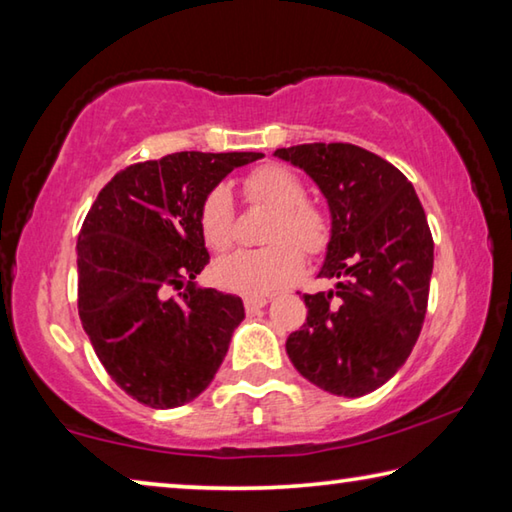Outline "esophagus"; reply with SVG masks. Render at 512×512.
I'll return each instance as SVG.
<instances>
[{"instance_id":"obj_1","label":"esophagus","mask_w":512,"mask_h":512,"mask_svg":"<svg viewBox=\"0 0 512 512\" xmlns=\"http://www.w3.org/2000/svg\"><path fill=\"white\" fill-rule=\"evenodd\" d=\"M268 302H271V298H268V296H246L244 298V307H246L248 314H255L257 309L266 307Z\"/></svg>"}]
</instances>
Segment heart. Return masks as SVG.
Listing matches in <instances>:
<instances>
[{"label": "heart", "instance_id": "heart-1", "mask_svg": "<svg viewBox=\"0 0 512 512\" xmlns=\"http://www.w3.org/2000/svg\"><path fill=\"white\" fill-rule=\"evenodd\" d=\"M248 201L273 210L275 216L266 232L262 250H237L214 264V280L223 289L264 296L296 280L302 271V255H318L329 241V223L318 207L305 203L307 189L296 173L280 164H266L244 180ZM205 244L225 250L235 241V207L225 185L214 187L205 196L198 214Z\"/></svg>", "mask_w": 512, "mask_h": 512}]
</instances>
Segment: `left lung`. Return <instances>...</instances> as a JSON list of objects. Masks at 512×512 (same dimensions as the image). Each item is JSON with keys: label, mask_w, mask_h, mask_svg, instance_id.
Masks as SVG:
<instances>
[{"label": "left lung", "mask_w": 512, "mask_h": 512, "mask_svg": "<svg viewBox=\"0 0 512 512\" xmlns=\"http://www.w3.org/2000/svg\"><path fill=\"white\" fill-rule=\"evenodd\" d=\"M275 158L314 180L329 207L318 277L334 287L305 296L307 323L287 354L311 384L343 397L384 386L409 359L427 314L433 239L400 169L354 144H298Z\"/></svg>", "instance_id": "1"}]
</instances>
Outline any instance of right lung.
<instances>
[{
  "label": "right lung",
  "mask_w": 512,
  "mask_h": 512,
  "mask_svg": "<svg viewBox=\"0 0 512 512\" xmlns=\"http://www.w3.org/2000/svg\"><path fill=\"white\" fill-rule=\"evenodd\" d=\"M259 158L180 151L131 164L85 216L76 241L81 325L112 381L140 404L196 400L228 354L244 302L196 284L210 262L198 214L232 169Z\"/></svg>",
  "instance_id": "add662e5"
}]
</instances>
